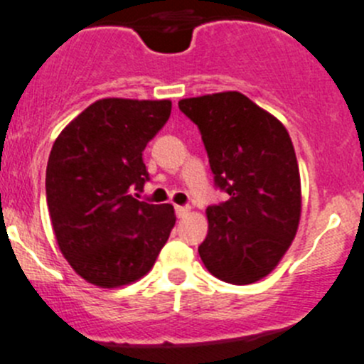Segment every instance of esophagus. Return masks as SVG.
<instances>
[{
  "label": "esophagus",
  "mask_w": 364,
  "mask_h": 364,
  "mask_svg": "<svg viewBox=\"0 0 364 364\" xmlns=\"http://www.w3.org/2000/svg\"><path fill=\"white\" fill-rule=\"evenodd\" d=\"M191 207H187V205H175V212H177L178 218H183V215L189 214Z\"/></svg>",
  "instance_id": "obj_1"
}]
</instances>
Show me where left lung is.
Listing matches in <instances>:
<instances>
[{
	"label": "left lung",
	"mask_w": 364,
	"mask_h": 364,
	"mask_svg": "<svg viewBox=\"0 0 364 364\" xmlns=\"http://www.w3.org/2000/svg\"><path fill=\"white\" fill-rule=\"evenodd\" d=\"M178 107L200 129L214 183L230 194L207 208L201 262L221 282H258L279 264L299 226L292 139L278 118L239 92L182 99Z\"/></svg>",
	"instance_id": "1"
}]
</instances>
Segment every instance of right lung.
I'll use <instances>...</instances> for the list:
<instances>
[{"mask_svg": "<svg viewBox=\"0 0 364 364\" xmlns=\"http://www.w3.org/2000/svg\"><path fill=\"white\" fill-rule=\"evenodd\" d=\"M170 113V100L100 99L53 145L46 170L53 232L70 267L92 285L138 282L175 226L173 205L132 194L149 181L143 150Z\"/></svg>", "mask_w": 364, "mask_h": 364, "instance_id": "add662e5", "label": "right lung"}]
</instances>
